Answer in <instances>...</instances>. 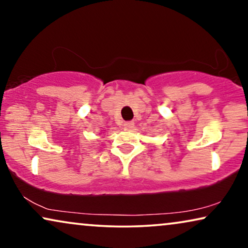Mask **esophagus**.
<instances>
[{
    "instance_id": "1",
    "label": "esophagus",
    "mask_w": 248,
    "mask_h": 248,
    "mask_svg": "<svg viewBox=\"0 0 248 248\" xmlns=\"http://www.w3.org/2000/svg\"><path fill=\"white\" fill-rule=\"evenodd\" d=\"M134 127V122L130 121V122H125L124 123V128L125 130H132Z\"/></svg>"
}]
</instances>
